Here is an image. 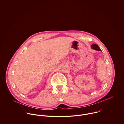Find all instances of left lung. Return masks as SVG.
<instances>
[{"label": "left lung", "instance_id": "left-lung-1", "mask_svg": "<svg viewBox=\"0 0 124 124\" xmlns=\"http://www.w3.org/2000/svg\"><path fill=\"white\" fill-rule=\"evenodd\" d=\"M91 47H92V49H94L96 51H101V50L100 49V48L99 47V46L96 44H92L91 45Z\"/></svg>", "mask_w": 124, "mask_h": 124}]
</instances>
